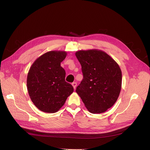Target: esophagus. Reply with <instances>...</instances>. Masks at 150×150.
Returning <instances> with one entry per match:
<instances>
[{"instance_id": "obj_1", "label": "esophagus", "mask_w": 150, "mask_h": 150, "mask_svg": "<svg viewBox=\"0 0 150 150\" xmlns=\"http://www.w3.org/2000/svg\"><path fill=\"white\" fill-rule=\"evenodd\" d=\"M72 86H73L74 88V89H75V88H76V85H77V84H76V83L74 82V83H72Z\"/></svg>"}]
</instances>
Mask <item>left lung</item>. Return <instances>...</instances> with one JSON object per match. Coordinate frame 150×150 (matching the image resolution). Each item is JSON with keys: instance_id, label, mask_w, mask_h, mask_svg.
Here are the masks:
<instances>
[{"instance_id": "1", "label": "left lung", "mask_w": 150, "mask_h": 150, "mask_svg": "<svg viewBox=\"0 0 150 150\" xmlns=\"http://www.w3.org/2000/svg\"><path fill=\"white\" fill-rule=\"evenodd\" d=\"M75 56L83 74L76 92L90 112L106 111L116 102L121 91L119 65L105 52L96 49L78 51Z\"/></svg>"}]
</instances>
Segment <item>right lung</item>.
I'll return each instance as SVG.
<instances>
[{"label":"right lung","instance_id":"1","mask_svg":"<svg viewBox=\"0 0 150 150\" xmlns=\"http://www.w3.org/2000/svg\"><path fill=\"white\" fill-rule=\"evenodd\" d=\"M67 52L48 51L32 64L27 78L29 96L37 108L47 113L57 112L74 91L65 81L66 72L60 66Z\"/></svg>","mask_w":150,"mask_h":150}]
</instances>
